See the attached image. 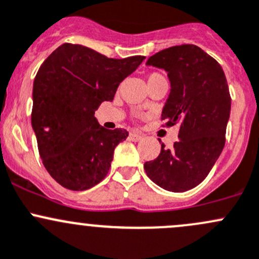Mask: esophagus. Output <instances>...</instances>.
I'll use <instances>...</instances> for the list:
<instances>
[{
    "instance_id": "esophagus-1",
    "label": "esophagus",
    "mask_w": 259,
    "mask_h": 259,
    "mask_svg": "<svg viewBox=\"0 0 259 259\" xmlns=\"http://www.w3.org/2000/svg\"><path fill=\"white\" fill-rule=\"evenodd\" d=\"M129 139L133 140V142H140L143 139V137L140 134H138V133H130Z\"/></svg>"
}]
</instances>
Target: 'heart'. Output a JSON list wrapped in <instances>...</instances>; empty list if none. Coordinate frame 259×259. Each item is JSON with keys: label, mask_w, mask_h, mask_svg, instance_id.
I'll list each match as a JSON object with an SVG mask.
<instances>
[{"label": "heart", "mask_w": 259, "mask_h": 259, "mask_svg": "<svg viewBox=\"0 0 259 259\" xmlns=\"http://www.w3.org/2000/svg\"><path fill=\"white\" fill-rule=\"evenodd\" d=\"M155 79H164L163 76H161L160 74H156V72H153V74H150L148 76V81L150 80H155Z\"/></svg>", "instance_id": "heart-1"}]
</instances>
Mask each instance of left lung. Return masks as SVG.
<instances>
[{
  "label": "left lung",
  "mask_w": 259,
  "mask_h": 259,
  "mask_svg": "<svg viewBox=\"0 0 259 259\" xmlns=\"http://www.w3.org/2000/svg\"><path fill=\"white\" fill-rule=\"evenodd\" d=\"M146 65L168 72L170 93L161 120L166 126L179 124L180 129L174 149L161 144L158 158L144 164L145 173L163 189L187 192L205 179L224 148L231 114L226 75L195 45L161 50Z\"/></svg>",
  "instance_id": "left-lung-1"
}]
</instances>
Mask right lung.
<instances>
[{
  "label": "right lung",
  "instance_id": "add662e5",
  "mask_svg": "<svg viewBox=\"0 0 259 259\" xmlns=\"http://www.w3.org/2000/svg\"><path fill=\"white\" fill-rule=\"evenodd\" d=\"M144 56L109 59L82 45L64 44L44 61L32 90L31 124L46 170L70 190H86L106 177L125 129L101 126L95 111Z\"/></svg>",
  "mask_w": 259,
  "mask_h": 259
}]
</instances>
